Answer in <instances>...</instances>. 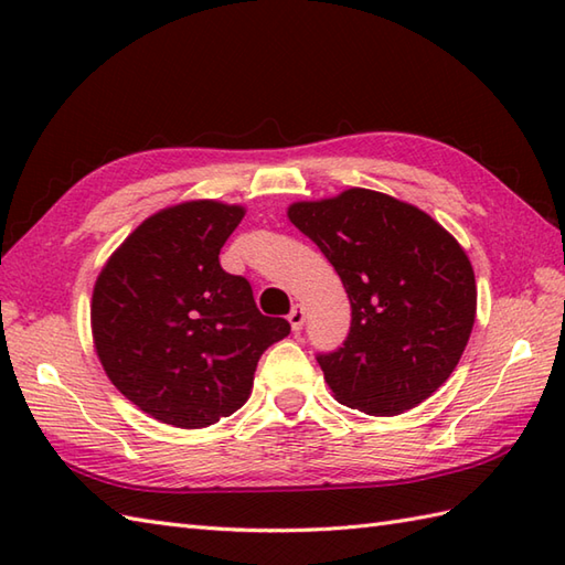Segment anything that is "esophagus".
Here are the masks:
<instances>
[{
  "label": "esophagus",
  "mask_w": 565,
  "mask_h": 565,
  "mask_svg": "<svg viewBox=\"0 0 565 565\" xmlns=\"http://www.w3.org/2000/svg\"><path fill=\"white\" fill-rule=\"evenodd\" d=\"M289 322H291V330H294V332H301L303 322H306V310H303V306H298V303H296V306L291 308Z\"/></svg>",
  "instance_id": "esophagus-1"
}]
</instances>
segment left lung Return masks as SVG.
Returning a JSON list of instances; mask_svg holds the SVG:
<instances>
[{"instance_id": "left-lung-1", "label": "left lung", "mask_w": 565, "mask_h": 565, "mask_svg": "<svg viewBox=\"0 0 565 565\" xmlns=\"http://www.w3.org/2000/svg\"><path fill=\"white\" fill-rule=\"evenodd\" d=\"M286 215L330 259L352 303L344 347L318 356L334 401L376 417L427 401L476 322L463 247L425 211L374 189L294 201Z\"/></svg>"}]
</instances>
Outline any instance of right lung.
I'll return each instance as SVG.
<instances>
[{
    "label": "right lung",
    "mask_w": 565,
    "mask_h": 565,
    "mask_svg": "<svg viewBox=\"0 0 565 565\" xmlns=\"http://www.w3.org/2000/svg\"><path fill=\"white\" fill-rule=\"evenodd\" d=\"M245 206L194 199L142 221L92 291V340L106 376L138 411L182 429L243 407L262 352L291 326L262 316L247 279L218 255Z\"/></svg>",
    "instance_id": "right-lung-1"
}]
</instances>
